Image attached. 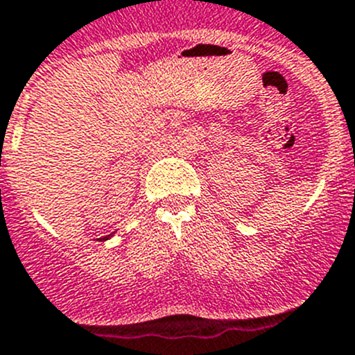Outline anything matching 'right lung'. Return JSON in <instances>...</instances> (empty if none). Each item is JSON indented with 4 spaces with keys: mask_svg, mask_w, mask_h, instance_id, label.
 <instances>
[{
    "mask_svg": "<svg viewBox=\"0 0 355 355\" xmlns=\"http://www.w3.org/2000/svg\"><path fill=\"white\" fill-rule=\"evenodd\" d=\"M112 236H114V234H108V236H103V238H99V241H107V240H110Z\"/></svg>",
    "mask_w": 355,
    "mask_h": 355,
    "instance_id": "obj_1",
    "label": "right lung"
}]
</instances>
